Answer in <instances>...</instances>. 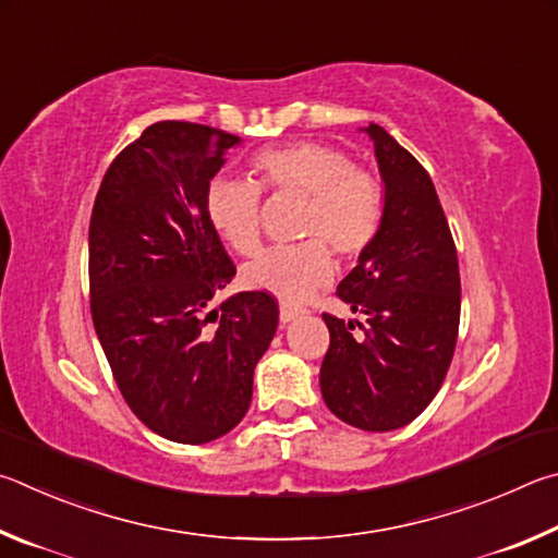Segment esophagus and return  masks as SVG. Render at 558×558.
Here are the masks:
<instances>
[{
	"label": "esophagus",
	"instance_id": "1",
	"mask_svg": "<svg viewBox=\"0 0 558 558\" xmlns=\"http://www.w3.org/2000/svg\"><path fill=\"white\" fill-rule=\"evenodd\" d=\"M301 316V308H294V306H281L279 308V320L281 324H291V320H296Z\"/></svg>",
	"mask_w": 558,
	"mask_h": 558
}]
</instances>
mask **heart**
I'll list each match as a JSON object with an SVG mask.
<instances>
[{"instance_id":"b5f03b06","label":"heart","mask_w":558,"mask_h":558,"mask_svg":"<svg viewBox=\"0 0 558 558\" xmlns=\"http://www.w3.org/2000/svg\"><path fill=\"white\" fill-rule=\"evenodd\" d=\"M257 185L234 175H215L205 189V215L230 247L252 257L262 244L259 189L306 198L299 247L264 252L244 269V287L264 291L284 304H301L333 277L330 250L355 259L373 244L383 225L385 193L373 173L355 169L333 146L296 142L271 146L252 159Z\"/></svg>"}]
</instances>
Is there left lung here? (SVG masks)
Segmentation results:
<instances>
[{
  "mask_svg": "<svg viewBox=\"0 0 558 558\" xmlns=\"http://www.w3.org/2000/svg\"><path fill=\"white\" fill-rule=\"evenodd\" d=\"M363 132L385 183L383 225L338 284V296L365 316V326L324 314L330 345L320 395L340 422L395 432L444 385L461 320V274L432 175L379 124Z\"/></svg>",
  "mask_w": 558,
  "mask_h": 558,
  "instance_id": "1",
  "label": "left lung"
}]
</instances>
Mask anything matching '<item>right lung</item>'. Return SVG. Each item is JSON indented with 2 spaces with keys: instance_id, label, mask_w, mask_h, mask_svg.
Returning <instances> with one entry per match:
<instances>
[{
  "instance_id": "add662e5",
  "label": "right lung",
  "mask_w": 558,
  "mask_h": 558,
  "mask_svg": "<svg viewBox=\"0 0 558 558\" xmlns=\"http://www.w3.org/2000/svg\"><path fill=\"white\" fill-rule=\"evenodd\" d=\"M240 142L193 122L146 126L107 169L90 218L95 333L124 402L175 444H208L242 422L279 324L264 291L210 306L234 264L205 189Z\"/></svg>"
}]
</instances>
